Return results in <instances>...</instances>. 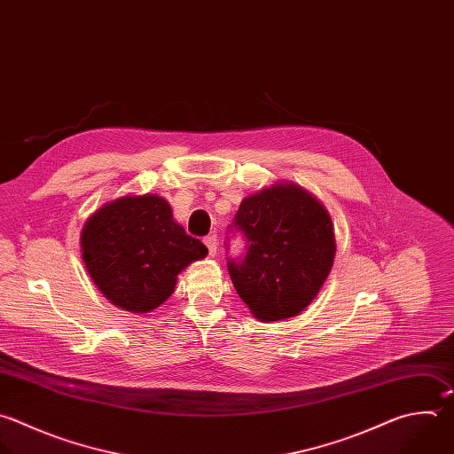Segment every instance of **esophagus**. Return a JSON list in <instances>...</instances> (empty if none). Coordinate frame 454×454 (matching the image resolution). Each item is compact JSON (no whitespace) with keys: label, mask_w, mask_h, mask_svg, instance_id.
<instances>
[{"label":"esophagus","mask_w":454,"mask_h":454,"mask_svg":"<svg viewBox=\"0 0 454 454\" xmlns=\"http://www.w3.org/2000/svg\"><path fill=\"white\" fill-rule=\"evenodd\" d=\"M203 242H205V246L208 247V253H210V256H215L217 254V237L215 235H208V237H205L203 239Z\"/></svg>","instance_id":"1"}]
</instances>
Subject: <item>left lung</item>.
I'll return each instance as SVG.
<instances>
[{
  "label": "left lung",
  "mask_w": 454,
  "mask_h": 454,
  "mask_svg": "<svg viewBox=\"0 0 454 454\" xmlns=\"http://www.w3.org/2000/svg\"><path fill=\"white\" fill-rule=\"evenodd\" d=\"M233 228L246 256L228 260L230 278L251 314L281 321L303 312L326 281L335 258L328 210L295 184H274L239 207Z\"/></svg>",
  "instance_id": "1"
}]
</instances>
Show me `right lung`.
<instances>
[{
  "label": "right lung",
  "mask_w": 454,
  "mask_h": 454,
  "mask_svg": "<svg viewBox=\"0 0 454 454\" xmlns=\"http://www.w3.org/2000/svg\"><path fill=\"white\" fill-rule=\"evenodd\" d=\"M85 267L112 305L147 314L175 292L178 274L208 253L173 219L157 194L122 196L96 210L82 230Z\"/></svg>",
  "instance_id": "obj_1"
}]
</instances>
